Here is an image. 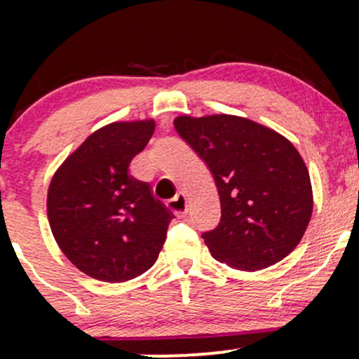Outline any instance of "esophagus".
Masks as SVG:
<instances>
[{
  "mask_svg": "<svg viewBox=\"0 0 359 359\" xmlns=\"http://www.w3.org/2000/svg\"><path fill=\"white\" fill-rule=\"evenodd\" d=\"M167 208L170 209L177 217H184L185 212H187V197H185L184 194H179V196H175L174 199L167 204Z\"/></svg>",
  "mask_w": 359,
  "mask_h": 359,
  "instance_id": "obj_1",
  "label": "esophagus"
}]
</instances>
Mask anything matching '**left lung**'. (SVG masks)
Listing matches in <instances>:
<instances>
[{
  "label": "left lung",
  "instance_id": "8db88e82",
  "mask_svg": "<svg viewBox=\"0 0 359 359\" xmlns=\"http://www.w3.org/2000/svg\"><path fill=\"white\" fill-rule=\"evenodd\" d=\"M174 126L204 160L219 194V226L203 234L212 257L257 271L292 253L314 209L311 177L292 142L234 114H182Z\"/></svg>",
  "mask_w": 359,
  "mask_h": 359
}]
</instances>
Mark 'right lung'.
Segmentation results:
<instances>
[{"mask_svg": "<svg viewBox=\"0 0 359 359\" xmlns=\"http://www.w3.org/2000/svg\"><path fill=\"white\" fill-rule=\"evenodd\" d=\"M155 131L151 118L114 121L89 135L53 174L47 216L62 253L101 282H128L154 266L172 212L128 174Z\"/></svg>", "mask_w": 359, "mask_h": 359, "instance_id": "add662e5", "label": "right lung"}]
</instances>
